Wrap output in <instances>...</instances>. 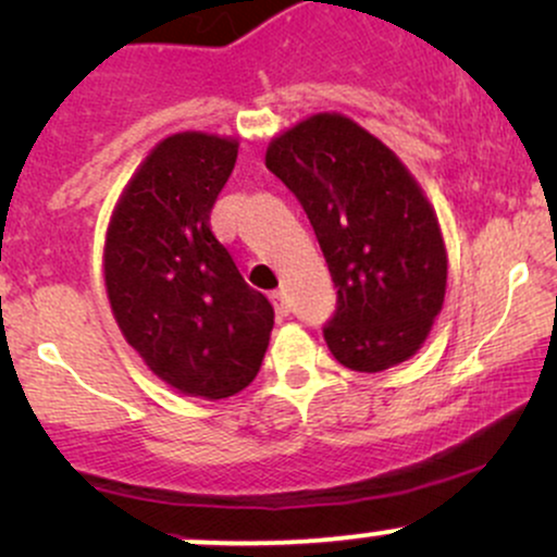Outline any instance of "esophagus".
<instances>
[{"instance_id":"obj_1","label":"esophagus","mask_w":557,"mask_h":557,"mask_svg":"<svg viewBox=\"0 0 557 557\" xmlns=\"http://www.w3.org/2000/svg\"><path fill=\"white\" fill-rule=\"evenodd\" d=\"M270 300H272L274 311H277V317L290 314V300H287V296H285L283 290H272L270 293Z\"/></svg>"}]
</instances>
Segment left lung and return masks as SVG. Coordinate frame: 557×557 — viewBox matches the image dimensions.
Segmentation results:
<instances>
[{"label":"left lung","instance_id":"obj_1","mask_svg":"<svg viewBox=\"0 0 557 557\" xmlns=\"http://www.w3.org/2000/svg\"><path fill=\"white\" fill-rule=\"evenodd\" d=\"M267 170L298 198L337 287L324 324L354 372L411 359L440 314L447 253L437 216L393 151L343 114H314L267 149Z\"/></svg>","mask_w":557,"mask_h":557}]
</instances>
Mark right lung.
I'll return each mask as SVG.
<instances>
[{"label": "right lung", "mask_w": 557, "mask_h": 557, "mask_svg": "<svg viewBox=\"0 0 557 557\" xmlns=\"http://www.w3.org/2000/svg\"><path fill=\"white\" fill-rule=\"evenodd\" d=\"M238 144L175 133L146 157L104 246L112 314L146 367L185 395L220 400L259 374L272 304L240 277L209 214Z\"/></svg>", "instance_id": "add662e5"}]
</instances>
